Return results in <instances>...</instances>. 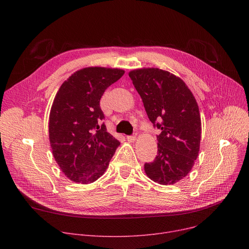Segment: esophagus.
<instances>
[{"instance_id":"34e87169","label":"esophagus","mask_w":249,"mask_h":249,"mask_svg":"<svg viewBox=\"0 0 249 249\" xmlns=\"http://www.w3.org/2000/svg\"><path fill=\"white\" fill-rule=\"evenodd\" d=\"M135 139H136L135 135H128V136H127V140L130 141V142H133Z\"/></svg>"}]
</instances>
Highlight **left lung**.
<instances>
[{
	"label": "left lung",
	"instance_id": "left-lung-1",
	"mask_svg": "<svg viewBox=\"0 0 249 249\" xmlns=\"http://www.w3.org/2000/svg\"><path fill=\"white\" fill-rule=\"evenodd\" d=\"M149 120L160 130L158 155L144 164L147 177L160 185L184 178L198 158L201 117L192 91L179 77L160 69L129 72Z\"/></svg>",
	"mask_w": 249,
	"mask_h": 249
}]
</instances>
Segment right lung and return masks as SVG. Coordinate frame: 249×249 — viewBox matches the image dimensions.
I'll list each match as a JSON object with an SVG mask.
<instances>
[{"label":"right lung","mask_w":249,"mask_h":249,"mask_svg":"<svg viewBox=\"0 0 249 249\" xmlns=\"http://www.w3.org/2000/svg\"><path fill=\"white\" fill-rule=\"evenodd\" d=\"M124 71L86 68L59 88L49 115V140L55 161L70 179L90 184L106 172L120 142L107 132L100 107L105 89Z\"/></svg>","instance_id":"1"}]
</instances>
